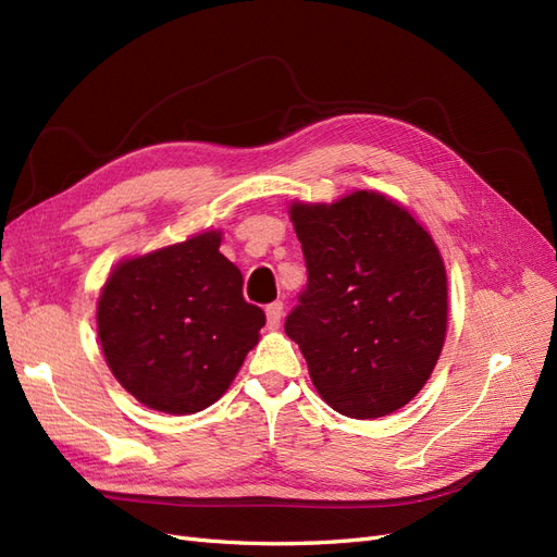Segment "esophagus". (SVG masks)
I'll return each instance as SVG.
<instances>
[{
    "instance_id": "1",
    "label": "esophagus",
    "mask_w": 557,
    "mask_h": 557,
    "mask_svg": "<svg viewBox=\"0 0 557 557\" xmlns=\"http://www.w3.org/2000/svg\"><path fill=\"white\" fill-rule=\"evenodd\" d=\"M267 325L269 330H276L281 325V315H283V301H272V305H267Z\"/></svg>"
}]
</instances>
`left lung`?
Masks as SVG:
<instances>
[{
	"label": "left lung",
	"instance_id": "8db88e82",
	"mask_svg": "<svg viewBox=\"0 0 557 557\" xmlns=\"http://www.w3.org/2000/svg\"><path fill=\"white\" fill-rule=\"evenodd\" d=\"M307 288L285 318L318 395L348 418L409 404L440 360L448 285L440 248L381 193L290 207Z\"/></svg>",
	"mask_w": 557,
	"mask_h": 557
}]
</instances>
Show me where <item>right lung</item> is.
Listing matches in <instances>:
<instances>
[{
	"label": "right lung",
	"mask_w": 557,
	"mask_h": 557,
	"mask_svg": "<svg viewBox=\"0 0 557 557\" xmlns=\"http://www.w3.org/2000/svg\"><path fill=\"white\" fill-rule=\"evenodd\" d=\"M201 232L123 260L97 305L107 364L148 409L197 413L223 397L258 344L264 311L244 299V278Z\"/></svg>",
	"instance_id": "right-lung-1"
}]
</instances>
